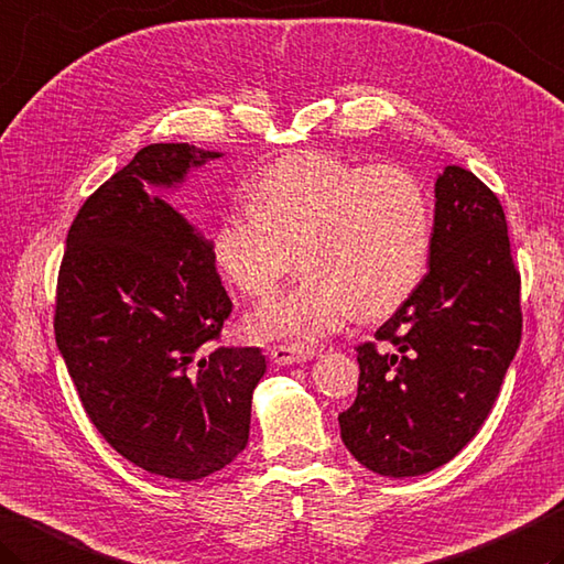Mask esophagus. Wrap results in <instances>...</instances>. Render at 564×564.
Returning a JSON list of instances; mask_svg holds the SVG:
<instances>
[{
	"label": "esophagus",
	"mask_w": 564,
	"mask_h": 564,
	"mask_svg": "<svg viewBox=\"0 0 564 564\" xmlns=\"http://www.w3.org/2000/svg\"><path fill=\"white\" fill-rule=\"evenodd\" d=\"M317 349L303 347V345H275L271 347V361L279 364V367H291V364H301L313 359Z\"/></svg>",
	"instance_id": "1"
}]
</instances>
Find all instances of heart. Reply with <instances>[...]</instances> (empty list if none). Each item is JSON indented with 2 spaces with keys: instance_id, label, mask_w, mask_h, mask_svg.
I'll use <instances>...</instances> for the list:
<instances>
[{
  "instance_id": "obj_1",
  "label": "heart",
  "mask_w": 564,
  "mask_h": 564,
  "mask_svg": "<svg viewBox=\"0 0 564 564\" xmlns=\"http://www.w3.org/2000/svg\"><path fill=\"white\" fill-rule=\"evenodd\" d=\"M245 197L249 209H227L213 231L229 283L263 301L289 273L295 249L305 271L249 317L253 337L313 345L357 311L393 313L423 281L433 213L423 183L401 165L301 151L253 175Z\"/></svg>"
}]
</instances>
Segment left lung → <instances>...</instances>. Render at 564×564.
<instances>
[{
    "label": "left lung",
    "mask_w": 564,
    "mask_h": 564,
    "mask_svg": "<svg viewBox=\"0 0 564 564\" xmlns=\"http://www.w3.org/2000/svg\"><path fill=\"white\" fill-rule=\"evenodd\" d=\"M377 339L357 347L341 443L373 474L421 477L479 433L521 345V275L503 209L462 165L435 181L430 271Z\"/></svg>",
    "instance_id": "1"
}]
</instances>
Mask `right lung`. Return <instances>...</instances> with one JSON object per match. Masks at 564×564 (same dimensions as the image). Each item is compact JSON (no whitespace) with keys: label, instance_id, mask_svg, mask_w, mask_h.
<instances>
[{"label":"right lung","instance_id":"add662e5","mask_svg":"<svg viewBox=\"0 0 564 564\" xmlns=\"http://www.w3.org/2000/svg\"><path fill=\"white\" fill-rule=\"evenodd\" d=\"M223 151L151 143L87 197L65 241L55 345L85 413L165 479L225 469L249 443L257 347H209L231 313L213 241L173 205Z\"/></svg>","mask_w":564,"mask_h":564}]
</instances>
